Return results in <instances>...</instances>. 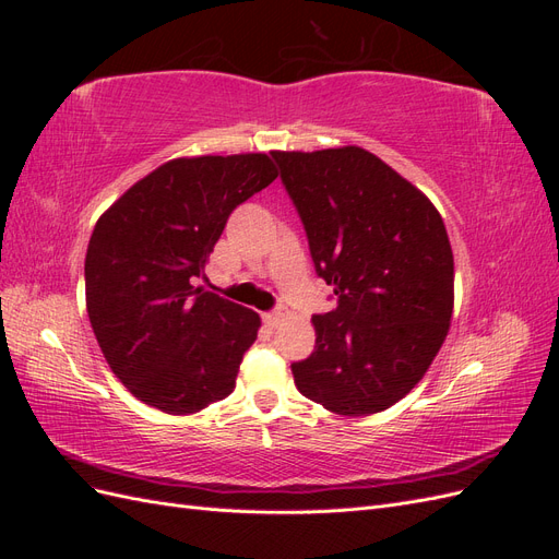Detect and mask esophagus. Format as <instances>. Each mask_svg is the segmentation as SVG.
I'll use <instances>...</instances> for the list:
<instances>
[{
    "instance_id": "34e87169",
    "label": "esophagus",
    "mask_w": 559,
    "mask_h": 559,
    "mask_svg": "<svg viewBox=\"0 0 559 559\" xmlns=\"http://www.w3.org/2000/svg\"><path fill=\"white\" fill-rule=\"evenodd\" d=\"M280 321H282V312H265L263 314V324L270 326V329H275Z\"/></svg>"
}]
</instances>
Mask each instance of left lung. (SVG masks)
Here are the masks:
<instances>
[{"label":"left lung","mask_w":559,"mask_h":559,"mask_svg":"<svg viewBox=\"0 0 559 559\" xmlns=\"http://www.w3.org/2000/svg\"><path fill=\"white\" fill-rule=\"evenodd\" d=\"M337 308L314 314V352L292 364L302 396L335 415H373L425 378L454 306L441 214L361 146L273 151Z\"/></svg>","instance_id":"8db88e82"}]
</instances>
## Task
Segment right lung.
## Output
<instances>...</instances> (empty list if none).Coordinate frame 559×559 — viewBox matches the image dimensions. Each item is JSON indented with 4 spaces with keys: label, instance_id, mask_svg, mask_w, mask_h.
Masks as SVG:
<instances>
[{
    "label": "right lung",
    "instance_id": "1",
    "mask_svg": "<svg viewBox=\"0 0 559 559\" xmlns=\"http://www.w3.org/2000/svg\"><path fill=\"white\" fill-rule=\"evenodd\" d=\"M277 179L265 154L175 158L97 218L86 308L114 376L167 415L226 399L261 317L195 282L230 212Z\"/></svg>",
    "mask_w": 559,
    "mask_h": 559
}]
</instances>
